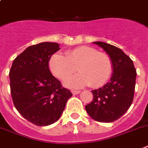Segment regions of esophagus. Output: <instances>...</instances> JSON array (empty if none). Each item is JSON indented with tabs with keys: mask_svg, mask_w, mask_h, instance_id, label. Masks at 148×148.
<instances>
[{
	"mask_svg": "<svg viewBox=\"0 0 148 148\" xmlns=\"http://www.w3.org/2000/svg\"><path fill=\"white\" fill-rule=\"evenodd\" d=\"M71 92L73 95H77L80 93V91H77V90H72Z\"/></svg>",
	"mask_w": 148,
	"mask_h": 148,
	"instance_id": "obj_1",
	"label": "esophagus"
}]
</instances>
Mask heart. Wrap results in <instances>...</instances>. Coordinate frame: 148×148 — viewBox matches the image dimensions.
I'll return each instance as SVG.
<instances>
[{"label":"heart","mask_w":148,"mask_h":148,"mask_svg":"<svg viewBox=\"0 0 148 148\" xmlns=\"http://www.w3.org/2000/svg\"><path fill=\"white\" fill-rule=\"evenodd\" d=\"M49 68L53 75L61 81L71 76L77 68L80 73L64 82L67 88H81L88 85L99 88L110 78L112 62L107 54L99 53L93 47L82 46L66 51L64 56L52 55Z\"/></svg>","instance_id":"b5f03b06"}]
</instances>
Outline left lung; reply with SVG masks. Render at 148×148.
Returning <instances> with one entry per match:
<instances>
[{
    "instance_id": "8db88e82",
    "label": "left lung",
    "mask_w": 148,
    "mask_h": 148,
    "mask_svg": "<svg viewBox=\"0 0 148 148\" xmlns=\"http://www.w3.org/2000/svg\"><path fill=\"white\" fill-rule=\"evenodd\" d=\"M93 42L111 58L112 75L102 88L92 90L93 100L85 109L95 121L110 123L119 119L131 106L137 71L133 60L122 49L103 42Z\"/></svg>"
}]
</instances>
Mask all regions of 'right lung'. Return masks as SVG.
Listing matches in <instances>:
<instances>
[{
	"label": "right lung",
	"instance_id": "obj_1",
	"mask_svg": "<svg viewBox=\"0 0 148 148\" xmlns=\"http://www.w3.org/2000/svg\"><path fill=\"white\" fill-rule=\"evenodd\" d=\"M59 49V44L50 42L29 47L14 60L9 72L14 106L25 119L39 127L57 121L72 96L49 71V58Z\"/></svg>",
	"mask_w": 148,
	"mask_h": 148
}]
</instances>
